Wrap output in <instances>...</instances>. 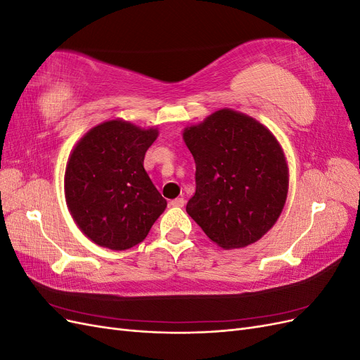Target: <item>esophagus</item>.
<instances>
[{
  "mask_svg": "<svg viewBox=\"0 0 360 360\" xmlns=\"http://www.w3.org/2000/svg\"><path fill=\"white\" fill-rule=\"evenodd\" d=\"M184 204H186V201H184L183 198H176L169 202V205H172V207H183Z\"/></svg>",
  "mask_w": 360,
  "mask_h": 360,
  "instance_id": "1",
  "label": "esophagus"
}]
</instances>
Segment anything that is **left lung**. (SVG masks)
<instances>
[{"label": "left lung", "mask_w": 360, "mask_h": 360, "mask_svg": "<svg viewBox=\"0 0 360 360\" xmlns=\"http://www.w3.org/2000/svg\"><path fill=\"white\" fill-rule=\"evenodd\" d=\"M183 139L195 159V195L186 212L224 249L259 240L284 209L288 167L276 138L257 120L221 110Z\"/></svg>", "instance_id": "left-lung-1"}]
</instances>
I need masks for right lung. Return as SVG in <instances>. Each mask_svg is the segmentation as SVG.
Wrapping results in <instances>:
<instances>
[{"mask_svg":"<svg viewBox=\"0 0 360 360\" xmlns=\"http://www.w3.org/2000/svg\"><path fill=\"white\" fill-rule=\"evenodd\" d=\"M156 129L123 120L93 127L73 148L64 176L66 202L96 245L124 250L141 243L167 207L144 169Z\"/></svg>","mask_w":360,"mask_h":360,"instance_id":"obj_1","label":"right lung"}]
</instances>
